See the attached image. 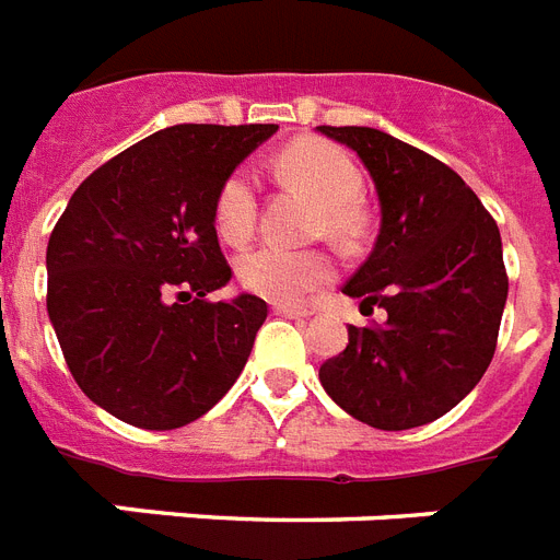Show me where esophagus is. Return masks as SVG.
I'll return each instance as SVG.
<instances>
[{
  "mask_svg": "<svg viewBox=\"0 0 560 560\" xmlns=\"http://www.w3.org/2000/svg\"><path fill=\"white\" fill-rule=\"evenodd\" d=\"M275 312L283 317H308V308L292 306V303H275Z\"/></svg>",
  "mask_w": 560,
  "mask_h": 560,
  "instance_id": "34e87169",
  "label": "esophagus"
}]
</instances>
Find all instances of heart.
<instances>
[{
    "label": "heart",
    "mask_w": 560,
    "mask_h": 560,
    "mask_svg": "<svg viewBox=\"0 0 560 560\" xmlns=\"http://www.w3.org/2000/svg\"><path fill=\"white\" fill-rule=\"evenodd\" d=\"M277 176L303 187L320 202V231L338 243H355L364 231V173L347 150L320 138H301L283 147L275 159ZM259 199L248 170H236L219 185L213 202V225L228 245H245L257 231ZM240 283L271 301H301L317 285L332 280L335 266L324 252H289L262 245L240 259Z\"/></svg>",
    "instance_id": "1"
}]
</instances>
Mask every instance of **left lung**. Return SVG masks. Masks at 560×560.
I'll return each mask as SVG.
<instances>
[{
    "instance_id": "obj_1",
    "label": "left lung",
    "mask_w": 560,
    "mask_h": 560,
    "mask_svg": "<svg viewBox=\"0 0 560 560\" xmlns=\"http://www.w3.org/2000/svg\"><path fill=\"white\" fill-rule=\"evenodd\" d=\"M355 150L375 182L382 228L343 294L387 312L350 326L320 384L358 422L407 431L474 390L498 347L509 277L498 222L463 178L382 129L317 127Z\"/></svg>"
}]
</instances>
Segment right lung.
Returning <instances> with one entry per match:
<instances>
[{
    "label": "right lung",
    "mask_w": 560,
    "mask_h": 560,
    "mask_svg": "<svg viewBox=\"0 0 560 560\" xmlns=\"http://www.w3.org/2000/svg\"><path fill=\"white\" fill-rule=\"evenodd\" d=\"M277 124H178L109 159L74 190L46 252L48 317L89 399L120 422L173 431L240 378L268 315L219 248V185Z\"/></svg>",
    "instance_id": "1"
}]
</instances>
